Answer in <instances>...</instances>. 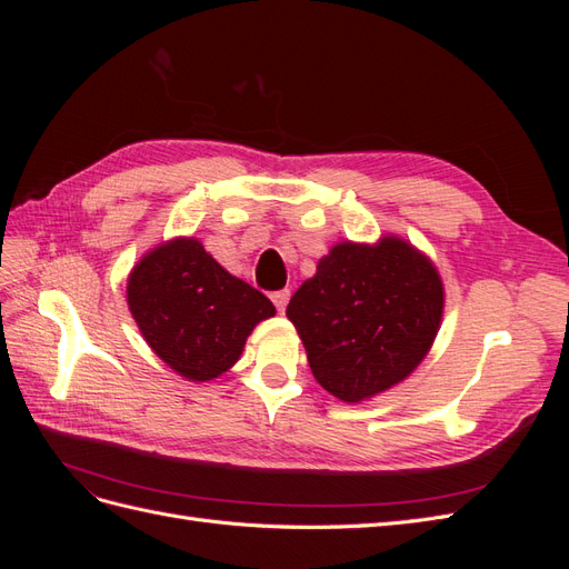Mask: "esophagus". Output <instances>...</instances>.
<instances>
[{"label": "esophagus", "mask_w": 569, "mask_h": 569, "mask_svg": "<svg viewBox=\"0 0 569 569\" xmlns=\"http://www.w3.org/2000/svg\"><path fill=\"white\" fill-rule=\"evenodd\" d=\"M289 289H278V291H272L270 295V299H272V303H274V308H278V311L282 313L284 308H287V301H289Z\"/></svg>", "instance_id": "esophagus-1"}]
</instances>
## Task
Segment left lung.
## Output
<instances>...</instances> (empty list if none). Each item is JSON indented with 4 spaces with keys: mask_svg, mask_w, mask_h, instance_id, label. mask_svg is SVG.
<instances>
[{
    "mask_svg": "<svg viewBox=\"0 0 569 569\" xmlns=\"http://www.w3.org/2000/svg\"><path fill=\"white\" fill-rule=\"evenodd\" d=\"M443 311L435 266L401 239L337 244L287 306L316 380L358 403L399 385L432 347Z\"/></svg>",
    "mask_w": 569,
    "mask_h": 569,
    "instance_id": "8db88e82",
    "label": "left lung"
}]
</instances>
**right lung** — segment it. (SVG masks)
<instances>
[{
	"mask_svg": "<svg viewBox=\"0 0 569 569\" xmlns=\"http://www.w3.org/2000/svg\"><path fill=\"white\" fill-rule=\"evenodd\" d=\"M128 306L163 363L194 382L232 368L256 322L274 316L266 295L232 278L194 237L161 244L134 266Z\"/></svg>",
	"mask_w": 569,
	"mask_h": 569,
	"instance_id": "obj_1",
	"label": "right lung"
}]
</instances>
